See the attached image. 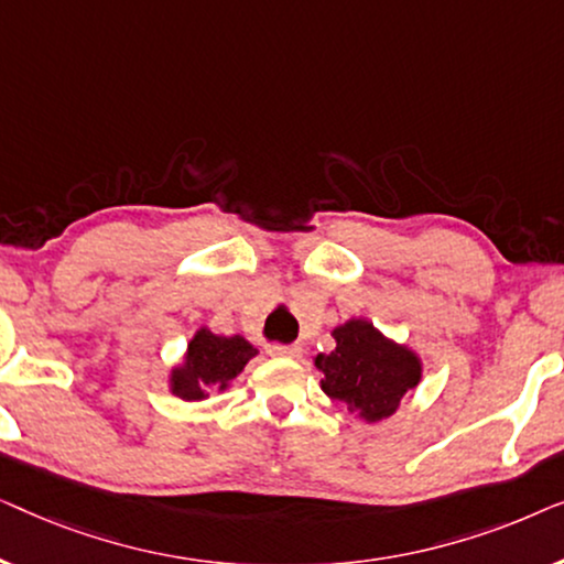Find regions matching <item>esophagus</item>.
I'll return each mask as SVG.
<instances>
[{
    "mask_svg": "<svg viewBox=\"0 0 564 564\" xmlns=\"http://www.w3.org/2000/svg\"><path fill=\"white\" fill-rule=\"evenodd\" d=\"M269 354H272V357H288V359H292V357H297L300 354V346H282V344H272L267 349Z\"/></svg>",
    "mask_w": 564,
    "mask_h": 564,
    "instance_id": "1",
    "label": "esophagus"
}]
</instances>
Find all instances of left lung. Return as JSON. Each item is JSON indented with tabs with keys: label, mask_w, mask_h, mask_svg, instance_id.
Returning a JSON list of instances; mask_svg holds the SVG:
<instances>
[{
	"label": "left lung",
	"mask_w": 564,
	"mask_h": 564,
	"mask_svg": "<svg viewBox=\"0 0 564 564\" xmlns=\"http://www.w3.org/2000/svg\"><path fill=\"white\" fill-rule=\"evenodd\" d=\"M330 336L336 338V349L313 359L323 375L321 390L365 423L395 415L423 377L419 351L384 336L367 318L344 321Z\"/></svg>",
	"instance_id": "8db88e82"
}]
</instances>
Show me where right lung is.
Returning a JSON list of instances; mask_svg holds the SVG:
<instances>
[{
	"mask_svg": "<svg viewBox=\"0 0 564 564\" xmlns=\"http://www.w3.org/2000/svg\"><path fill=\"white\" fill-rule=\"evenodd\" d=\"M257 354V346L241 334L223 336L199 326L187 341L182 361L169 369V392L187 403L207 400L210 392H226Z\"/></svg>",
	"mask_w": 564,
	"mask_h": 564,
	"instance_id": "1",
	"label": "right lung"
}]
</instances>
